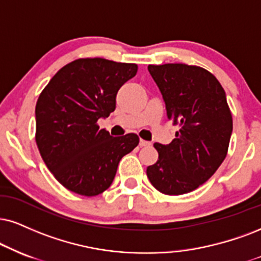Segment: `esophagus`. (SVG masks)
I'll use <instances>...</instances> for the list:
<instances>
[{
    "instance_id": "34e87169",
    "label": "esophagus",
    "mask_w": 261,
    "mask_h": 261,
    "mask_svg": "<svg viewBox=\"0 0 261 261\" xmlns=\"http://www.w3.org/2000/svg\"><path fill=\"white\" fill-rule=\"evenodd\" d=\"M139 145L143 147V146H150L151 145V143L150 141H146V140H143V139H140V141H139Z\"/></svg>"
}]
</instances>
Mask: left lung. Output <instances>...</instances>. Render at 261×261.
Returning a JSON list of instances; mask_svg holds the SVG:
<instances>
[{
    "label": "left lung",
    "instance_id": "1",
    "mask_svg": "<svg viewBox=\"0 0 261 261\" xmlns=\"http://www.w3.org/2000/svg\"><path fill=\"white\" fill-rule=\"evenodd\" d=\"M166 104L167 117L179 124L168 145L153 144L159 160L146 169L153 188L184 195L204 184L225 160L232 116L224 88L214 75L186 64L149 65Z\"/></svg>",
    "mask_w": 261,
    "mask_h": 261
}]
</instances>
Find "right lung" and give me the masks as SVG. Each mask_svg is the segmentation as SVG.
<instances>
[{"label":"right lung","mask_w":261,"mask_h":261,"mask_svg":"<svg viewBox=\"0 0 261 261\" xmlns=\"http://www.w3.org/2000/svg\"><path fill=\"white\" fill-rule=\"evenodd\" d=\"M137 71V64L77 59L62 67L38 96L36 144L64 188L88 197L101 194L114 181L122 157L139 144L137 134L114 138L96 124L115 111L118 89Z\"/></svg>","instance_id":"obj_1"}]
</instances>
